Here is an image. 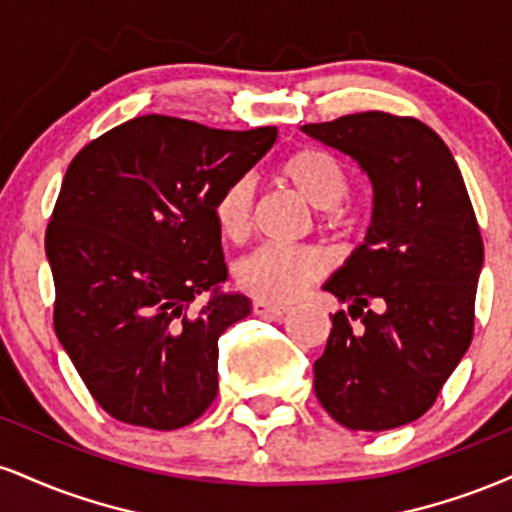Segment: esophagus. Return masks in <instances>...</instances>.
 I'll list each match as a JSON object with an SVG mask.
<instances>
[{
  "mask_svg": "<svg viewBox=\"0 0 512 512\" xmlns=\"http://www.w3.org/2000/svg\"><path fill=\"white\" fill-rule=\"evenodd\" d=\"M252 310H255V313L262 315V317H272V320H279V317H284L286 313H289V305L269 303V301H262V298H257V301L252 303Z\"/></svg>",
  "mask_w": 512,
  "mask_h": 512,
  "instance_id": "34e87169",
  "label": "esophagus"
}]
</instances>
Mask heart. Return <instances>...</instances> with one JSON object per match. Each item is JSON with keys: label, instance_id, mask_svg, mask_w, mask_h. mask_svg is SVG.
<instances>
[{"label": "heart", "instance_id": "heart-1", "mask_svg": "<svg viewBox=\"0 0 512 512\" xmlns=\"http://www.w3.org/2000/svg\"><path fill=\"white\" fill-rule=\"evenodd\" d=\"M279 180L291 185L317 209H325L322 221L337 226L339 211L334 207L349 195V178L330 154L320 149H301L279 163ZM255 209V182L248 175L228 182L216 195V228L223 238L238 240L250 231ZM327 272V257L310 245L264 243L236 264V281L250 296L269 303L291 301Z\"/></svg>", "mask_w": 512, "mask_h": 512}]
</instances>
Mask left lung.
<instances>
[{"label": "left lung", "mask_w": 512, "mask_h": 512, "mask_svg": "<svg viewBox=\"0 0 512 512\" xmlns=\"http://www.w3.org/2000/svg\"><path fill=\"white\" fill-rule=\"evenodd\" d=\"M301 129L354 158L373 185L366 238L322 286L364 327L332 315L315 395L351 431H390L433 407L472 344L477 216L450 149L414 117L370 110Z\"/></svg>", "instance_id": "1"}]
</instances>
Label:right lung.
Instances as JSON below:
<instances>
[{
	"mask_svg": "<svg viewBox=\"0 0 512 512\" xmlns=\"http://www.w3.org/2000/svg\"><path fill=\"white\" fill-rule=\"evenodd\" d=\"M276 142V127L211 129L144 115L69 163L45 233L55 332L88 392L122 424L175 431L219 390V337L250 315L228 279L214 199ZM211 292L192 318L186 308Z\"/></svg>",
	"mask_w": 512,
	"mask_h": 512,
	"instance_id": "obj_1",
	"label": "right lung"
}]
</instances>
